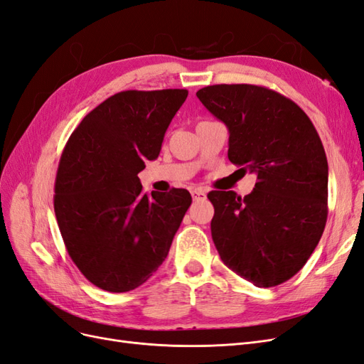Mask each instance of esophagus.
Listing matches in <instances>:
<instances>
[{
  "label": "esophagus",
  "mask_w": 364,
  "mask_h": 364,
  "mask_svg": "<svg viewBox=\"0 0 364 364\" xmlns=\"http://www.w3.org/2000/svg\"><path fill=\"white\" fill-rule=\"evenodd\" d=\"M191 197H193V200H205L206 193L200 188H194V190H191Z\"/></svg>",
  "instance_id": "1"
}]
</instances>
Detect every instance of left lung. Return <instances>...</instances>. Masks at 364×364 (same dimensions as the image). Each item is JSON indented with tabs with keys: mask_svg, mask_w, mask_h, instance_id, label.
<instances>
[{
	"mask_svg": "<svg viewBox=\"0 0 364 364\" xmlns=\"http://www.w3.org/2000/svg\"><path fill=\"white\" fill-rule=\"evenodd\" d=\"M229 130V161L257 174L253 191H211V234L226 266L257 287L299 272L328 217V161L311 119L290 98L257 85L196 92Z\"/></svg>",
	"mask_w": 364,
	"mask_h": 364,
	"instance_id": "left-lung-1",
	"label": "left lung"
}]
</instances>
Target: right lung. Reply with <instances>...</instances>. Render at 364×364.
<instances>
[{"instance_id": "1", "label": "right lung", "mask_w": 364, "mask_h": 364, "mask_svg": "<svg viewBox=\"0 0 364 364\" xmlns=\"http://www.w3.org/2000/svg\"><path fill=\"white\" fill-rule=\"evenodd\" d=\"M186 90L123 91L73 132L54 183L65 247L83 277L111 293L144 284L167 258L191 194H142L138 173L156 159Z\"/></svg>"}]
</instances>
